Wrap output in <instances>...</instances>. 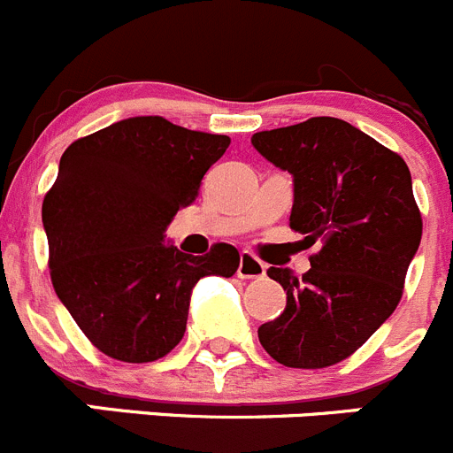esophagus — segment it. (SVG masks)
I'll list each match as a JSON object with an SVG mask.
<instances>
[{"label": "esophagus", "instance_id": "34e87169", "mask_svg": "<svg viewBox=\"0 0 453 453\" xmlns=\"http://www.w3.org/2000/svg\"><path fill=\"white\" fill-rule=\"evenodd\" d=\"M266 266L257 260L256 256H251L249 251L240 253V266H238V278L242 280H257L265 278Z\"/></svg>", "mask_w": 453, "mask_h": 453}]
</instances>
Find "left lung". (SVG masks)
<instances>
[{
  "instance_id": "8db88e82",
  "label": "left lung",
  "mask_w": 453,
  "mask_h": 453,
  "mask_svg": "<svg viewBox=\"0 0 453 453\" xmlns=\"http://www.w3.org/2000/svg\"><path fill=\"white\" fill-rule=\"evenodd\" d=\"M257 153L294 175L288 226L320 251L296 278L266 273L287 307L257 329L284 367L325 369L358 351L394 313L423 238L404 159L338 118H311L251 137Z\"/></svg>"
}]
</instances>
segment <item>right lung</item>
<instances>
[{
  "label": "right lung",
  "instance_id": "right-lung-1",
  "mask_svg": "<svg viewBox=\"0 0 453 453\" xmlns=\"http://www.w3.org/2000/svg\"><path fill=\"white\" fill-rule=\"evenodd\" d=\"M226 135L188 131L157 115L128 118L64 150L42 204L55 294L93 347L122 363H153L182 340L191 288L231 278L238 249L206 256L166 247L165 229L193 204Z\"/></svg>",
  "mask_w": 453,
  "mask_h": 453
}]
</instances>
